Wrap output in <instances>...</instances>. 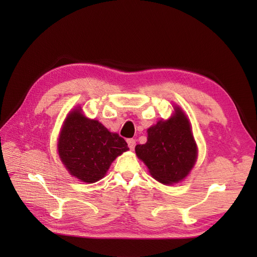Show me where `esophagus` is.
Segmentation results:
<instances>
[{"mask_svg":"<svg viewBox=\"0 0 257 257\" xmlns=\"http://www.w3.org/2000/svg\"><path fill=\"white\" fill-rule=\"evenodd\" d=\"M126 143H127V146L130 147V149H134L135 146H136V142H135V139H133V138L127 139Z\"/></svg>","mask_w":257,"mask_h":257,"instance_id":"1","label":"esophagus"}]
</instances>
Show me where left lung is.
Masks as SVG:
<instances>
[{
	"label": "left lung",
	"mask_w": 257,
	"mask_h": 257,
	"mask_svg": "<svg viewBox=\"0 0 257 257\" xmlns=\"http://www.w3.org/2000/svg\"><path fill=\"white\" fill-rule=\"evenodd\" d=\"M155 180L164 184L181 181L195 164L197 147L185 114L177 108L169 120L148 128V141L135 147Z\"/></svg>",
	"instance_id": "1"
}]
</instances>
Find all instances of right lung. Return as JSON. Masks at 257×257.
Here are the masks:
<instances>
[{"label": "right lung", "instance_id": "right-lung-1", "mask_svg": "<svg viewBox=\"0 0 257 257\" xmlns=\"http://www.w3.org/2000/svg\"><path fill=\"white\" fill-rule=\"evenodd\" d=\"M58 149L69 174L93 183L105 176L114 159L128 147L119 134L110 133L102 123L87 119L76 109L64 122Z\"/></svg>", "mask_w": 257, "mask_h": 257}]
</instances>
